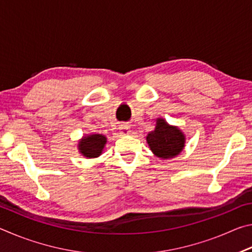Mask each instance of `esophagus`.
Here are the masks:
<instances>
[{
	"label": "esophagus",
	"mask_w": 252,
	"mask_h": 252,
	"mask_svg": "<svg viewBox=\"0 0 252 252\" xmlns=\"http://www.w3.org/2000/svg\"><path fill=\"white\" fill-rule=\"evenodd\" d=\"M119 129H120L121 134H127L130 132V126L127 125H121Z\"/></svg>",
	"instance_id": "1"
}]
</instances>
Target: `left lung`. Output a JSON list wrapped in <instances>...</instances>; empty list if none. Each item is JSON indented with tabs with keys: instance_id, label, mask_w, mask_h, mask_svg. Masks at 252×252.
<instances>
[{
	"instance_id": "obj_1",
	"label": "left lung",
	"mask_w": 252,
	"mask_h": 252,
	"mask_svg": "<svg viewBox=\"0 0 252 252\" xmlns=\"http://www.w3.org/2000/svg\"><path fill=\"white\" fill-rule=\"evenodd\" d=\"M147 142L157 157L173 158L185 147V135L176 126H169L163 119H158L156 129L147 135Z\"/></svg>"
}]
</instances>
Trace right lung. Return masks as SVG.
<instances>
[{"mask_svg":"<svg viewBox=\"0 0 252 252\" xmlns=\"http://www.w3.org/2000/svg\"><path fill=\"white\" fill-rule=\"evenodd\" d=\"M106 138L101 134H92L85 138L79 143V149L81 153L87 158L99 157L103 150Z\"/></svg>","mask_w":252,"mask_h":252,"instance_id":"add662e5","label":"right lung"}]
</instances>
